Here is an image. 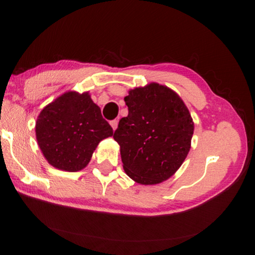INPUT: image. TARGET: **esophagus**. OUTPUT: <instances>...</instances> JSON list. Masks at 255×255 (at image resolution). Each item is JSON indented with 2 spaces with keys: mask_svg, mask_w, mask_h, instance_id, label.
Wrapping results in <instances>:
<instances>
[{
  "mask_svg": "<svg viewBox=\"0 0 255 255\" xmlns=\"http://www.w3.org/2000/svg\"><path fill=\"white\" fill-rule=\"evenodd\" d=\"M110 125H111V128H113L114 131H115V130H116V128H117V127H118V121H117V120L111 121V122H110Z\"/></svg>",
  "mask_w": 255,
  "mask_h": 255,
  "instance_id": "34e87169",
  "label": "esophagus"
}]
</instances>
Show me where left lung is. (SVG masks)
Returning a JSON list of instances; mask_svg holds the SVG:
<instances>
[{
    "label": "left lung",
    "instance_id": "1",
    "mask_svg": "<svg viewBox=\"0 0 255 255\" xmlns=\"http://www.w3.org/2000/svg\"><path fill=\"white\" fill-rule=\"evenodd\" d=\"M124 101L128 115L120 121L114 139L125 173L140 184L169 179L190 149L189 110L176 93L159 83L132 89Z\"/></svg>",
    "mask_w": 255,
    "mask_h": 255
}]
</instances>
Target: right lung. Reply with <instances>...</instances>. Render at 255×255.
I'll return each mask as SVG.
<instances>
[{
    "mask_svg": "<svg viewBox=\"0 0 255 255\" xmlns=\"http://www.w3.org/2000/svg\"><path fill=\"white\" fill-rule=\"evenodd\" d=\"M113 134L88 93L64 94L41 110L36 123L38 145L48 163L67 172L85 168L99 142Z\"/></svg>",
    "mask_w": 255,
    "mask_h": 255,
    "instance_id": "add662e5",
    "label": "right lung"
}]
</instances>
